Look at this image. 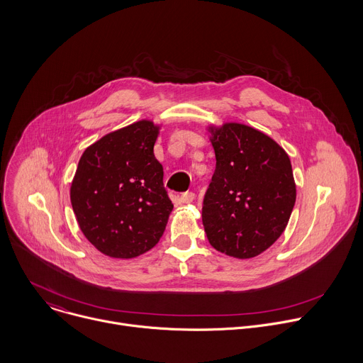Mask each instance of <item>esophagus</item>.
<instances>
[{"mask_svg":"<svg viewBox=\"0 0 363 363\" xmlns=\"http://www.w3.org/2000/svg\"><path fill=\"white\" fill-rule=\"evenodd\" d=\"M195 199V194L194 192H184L182 195H181V202L182 203H189V202H192Z\"/></svg>","mask_w":363,"mask_h":363,"instance_id":"obj_1","label":"esophagus"}]
</instances>
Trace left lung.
Wrapping results in <instances>:
<instances>
[{
	"mask_svg": "<svg viewBox=\"0 0 363 363\" xmlns=\"http://www.w3.org/2000/svg\"><path fill=\"white\" fill-rule=\"evenodd\" d=\"M213 135L217 164L203 195V230L216 250L251 258L289 223L296 202L291 164L283 147L254 128L225 123Z\"/></svg>",
	"mask_w": 363,
	"mask_h": 363,
	"instance_id": "1",
	"label": "left lung"
}]
</instances>
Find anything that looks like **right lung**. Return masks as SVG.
Returning <instances> with one entry per match:
<instances>
[{
	"label": "right lung",
	"mask_w": 363,
	"mask_h": 363,
	"mask_svg": "<svg viewBox=\"0 0 363 363\" xmlns=\"http://www.w3.org/2000/svg\"><path fill=\"white\" fill-rule=\"evenodd\" d=\"M158 128L140 121L82 155L70 201L84 237L103 254L133 258L158 244L174 205L153 155Z\"/></svg>",
	"instance_id": "obj_1"
}]
</instances>
